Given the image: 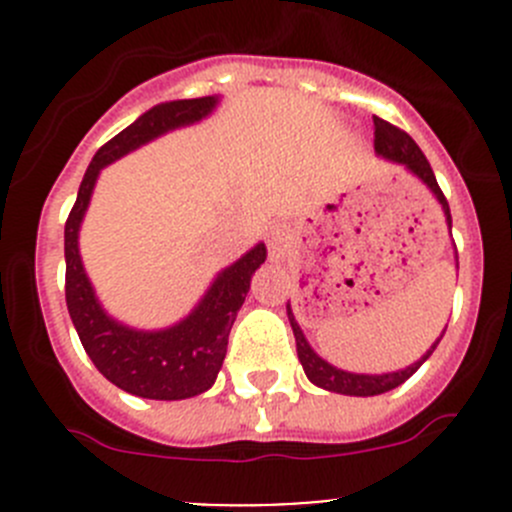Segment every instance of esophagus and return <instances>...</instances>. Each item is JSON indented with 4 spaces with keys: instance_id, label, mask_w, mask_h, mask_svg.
Segmentation results:
<instances>
[{
    "instance_id": "34e87169",
    "label": "esophagus",
    "mask_w": 512,
    "mask_h": 512,
    "mask_svg": "<svg viewBox=\"0 0 512 512\" xmlns=\"http://www.w3.org/2000/svg\"><path fill=\"white\" fill-rule=\"evenodd\" d=\"M289 245H292V235L285 225L272 227L270 237H267V247H270V257L272 260H282V257L289 252Z\"/></svg>"
}]
</instances>
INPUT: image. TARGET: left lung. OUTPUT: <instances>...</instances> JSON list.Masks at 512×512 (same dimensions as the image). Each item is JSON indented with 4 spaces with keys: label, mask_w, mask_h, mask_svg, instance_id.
<instances>
[{
    "label": "left lung",
    "mask_w": 512,
    "mask_h": 512,
    "mask_svg": "<svg viewBox=\"0 0 512 512\" xmlns=\"http://www.w3.org/2000/svg\"><path fill=\"white\" fill-rule=\"evenodd\" d=\"M374 148L379 156L394 160V163L406 165L411 173L418 175V178H421L423 183L433 190V195H436L438 203H441L443 213H446V223H448V227H451V208H448L446 195H443V190L438 188L436 175H433L431 165H428V160L421 153V148L414 143V138H411L406 131H401L399 126H394V123L374 116ZM287 317H289V324H292L294 342H297V356H299V361H302V369H304V374H307V379L312 381V384L322 386V389L334 391V394H347V396H376V394H386V391L401 386L406 379H411V376L416 374L418 366H421L423 361L433 354V349L438 347L441 337L446 334V329H443L441 337L433 342V347L428 349V352L423 354L416 364L406 366V369H401V371H394V374H349V371H342V369H337V366L327 364L322 356H317L312 352V347H309L307 339H304L302 329H299V324L294 322V314H292V309H289V304H287Z\"/></svg>",
    "instance_id": "1"
}]
</instances>
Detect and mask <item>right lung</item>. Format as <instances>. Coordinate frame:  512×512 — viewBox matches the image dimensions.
Masks as SVG:
<instances>
[{
	"mask_svg": "<svg viewBox=\"0 0 512 512\" xmlns=\"http://www.w3.org/2000/svg\"><path fill=\"white\" fill-rule=\"evenodd\" d=\"M215 103H218L215 96L160 103L131 126L123 128L111 141L103 143L86 168L79 195L64 227L66 307H69L71 322L96 369L118 389L141 396V399H190L215 384L225 361L227 337H230L237 309L245 302L252 275L265 262L267 250L265 245L252 247L235 265L220 272L203 302L180 324L163 332H136V329L113 322L96 302L79 257V227L103 165L153 141L160 133L200 121L213 111Z\"/></svg>",
	"mask_w": 512,
	"mask_h": 512,
	"instance_id": "add662e5",
	"label": "right lung"
}]
</instances>
